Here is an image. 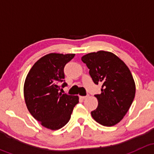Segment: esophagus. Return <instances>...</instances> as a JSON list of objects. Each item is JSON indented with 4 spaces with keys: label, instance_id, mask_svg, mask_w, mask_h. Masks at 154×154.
Here are the masks:
<instances>
[{
    "label": "esophagus",
    "instance_id": "1",
    "mask_svg": "<svg viewBox=\"0 0 154 154\" xmlns=\"http://www.w3.org/2000/svg\"><path fill=\"white\" fill-rule=\"evenodd\" d=\"M88 97V94H87V95H86V96H80V97H81V98L83 99V100H85V99L87 98V97Z\"/></svg>",
    "mask_w": 154,
    "mask_h": 154
}]
</instances>
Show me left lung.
<instances>
[{"label": "left lung", "instance_id": "left-lung-1", "mask_svg": "<svg viewBox=\"0 0 154 154\" xmlns=\"http://www.w3.org/2000/svg\"><path fill=\"white\" fill-rule=\"evenodd\" d=\"M82 61L89 69L95 84H101V93L94 94L97 109L91 112L101 125L111 127L121 122L130 109L136 94V85L128 67L111 52L100 51L83 56Z\"/></svg>", "mask_w": 154, "mask_h": 154}]
</instances>
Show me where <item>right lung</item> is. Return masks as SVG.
<instances>
[{
  "label": "right lung",
  "mask_w": 154,
  "mask_h": 154,
  "mask_svg": "<svg viewBox=\"0 0 154 154\" xmlns=\"http://www.w3.org/2000/svg\"><path fill=\"white\" fill-rule=\"evenodd\" d=\"M75 54H50L33 65L24 86L25 103L30 114L45 127L55 130L69 122L78 96L62 94L67 86L65 66Z\"/></svg>",
  "instance_id": "right-lung-1"
}]
</instances>
